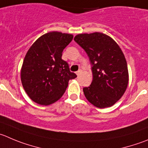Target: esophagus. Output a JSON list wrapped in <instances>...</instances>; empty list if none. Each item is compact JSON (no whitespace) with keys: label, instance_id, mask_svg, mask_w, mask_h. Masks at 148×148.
Returning a JSON list of instances; mask_svg holds the SVG:
<instances>
[{"label":"esophagus","instance_id":"1","mask_svg":"<svg viewBox=\"0 0 148 148\" xmlns=\"http://www.w3.org/2000/svg\"><path fill=\"white\" fill-rule=\"evenodd\" d=\"M82 73V70H78V71H77L76 72V74H77V75H81V73Z\"/></svg>","mask_w":148,"mask_h":148}]
</instances>
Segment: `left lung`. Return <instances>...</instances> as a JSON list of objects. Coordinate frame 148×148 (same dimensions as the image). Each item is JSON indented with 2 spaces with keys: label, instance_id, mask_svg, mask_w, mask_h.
<instances>
[{
  "label": "left lung",
  "instance_id": "1",
  "mask_svg": "<svg viewBox=\"0 0 148 148\" xmlns=\"http://www.w3.org/2000/svg\"><path fill=\"white\" fill-rule=\"evenodd\" d=\"M74 40L86 52L93 80L84 87L87 100L97 108L111 107L121 98L129 83L127 63L117 43L102 33L78 34Z\"/></svg>",
  "mask_w": 148,
  "mask_h": 148
}]
</instances>
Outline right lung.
<instances>
[{
	"label": "right lung",
	"instance_id": "add662e5",
	"mask_svg": "<svg viewBox=\"0 0 148 148\" xmlns=\"http://www.w3.org/2000/svg\"><path fill=\"white\" fill-rule=\"evenodd\" d=\"M73 36L50 32L40 36L27 52L21 69V81L29 97L41 105L54 103L64 94L70 80L77 77L62 60Z\"/></svg>",
	"mask_w": 148,
	"mask_h": 148
}]
</instances>
